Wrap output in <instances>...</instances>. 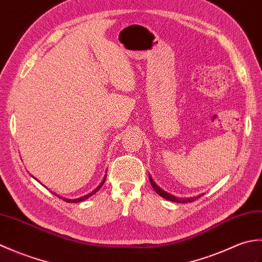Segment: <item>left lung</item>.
Masks as SVG:
<instances>
[{"label":"left lung","instance_id":"1","mask_svg":"<svg viewBox=\"0 0 262 262\" xmlns=\"http://www.w3.org/2000/svg\"><path fill=\"white\" fill-rule=\"evenodd\" d=\"M149 181H151V185H152L153 189L155 190V192H157L158 194H160L161 197H163V198L168 199V200H171V202H173V203H182V204H185V203H191V202H194V200H196V199H198L199 197L203 196V194H199V196H197V197L178 198V197H174L173 194H170V193H168V192H165L164 190H162V189H161V188L157 185V183H155V182L153 181L151 176H149Z\"/></svg>","mask_w":262,"mask_h":262}]
</instances>
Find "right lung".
I'll return each mask as SVG.
<instances>
[{"label": "right lung", "instance_id": "1", "mask_svg": "<svg viewBox=\"0 0 262 262\" xmlns=\"http://www.w3.org/2000/svg\"><path fill=\"white\" fill-rule=\"evenodd\" d=\"M104 181H105V176H104V178H103V180L101 181V183H100V185L96 188V189H94V190L93 191H91L90 193H88V194H85V196H83V197H80V198H76V199H68V198H63V200H65V202L66 203H80V202H83V200H85V199H88L89 197H91L92 196V194H94V193H96L98 190H99V189L100 188H101L102 187V185H103V183H104Z\"/></svg>", "mask_w": 262, "mask_h": 262}]
</instances>
